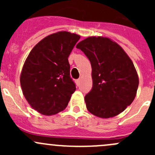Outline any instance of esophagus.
I'll return each instance as SVG.
<instances>
[{
	"instance_id": "obj_1",
	"label": "esophagus",
	"mask_w": 155,
	"mask_h": 155,
	"mask_svg": "<svg viewBox=\"0 0 155 155\" xmlns=\"http://www.w3.org/2000/svg\"><path fill=\"white\" fill-rule=\"evenodd\" d=\"M76 84L78 87L80 85V79H76Z\"/></svg>"
}]
</instances>
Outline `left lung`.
I'll return each mask as SVG.
<instances>
[{"label": "left lung", "instance_id": "1", "mask_svg": "<svg viewBox=\"0 0 155 155\" xmlns=\"http://www.w3.org/2000/svg\"><path fill=\"white\" fill-rule=\"evenodd\" d=\"M90 61L92 88L85 95L87 110L100 118L118 115L136 97L139 78L125 51L107 37H87L76 46Z\"/></svg>", "mask_w": 155, "mask_h": 155}]
</instances>
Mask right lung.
<instances>
[{
    "mask_svg": "<svg viewBox=\"0 0 155 155\" xmlns=\"http://www.w3.org/2000/svg\"><path fill=\"white\" fill-rule=\"evenodd\" d=\"M79 39L67 31L51 34L33 48L25 62L20 77L23 94L43 115L64 110L76 91L68 57Z\"/></svg>",
    "mask_w": 155,
    "mask_h": 155,
    "instance_id": "obj_1",
    "label": "right lung"
}]
</instances>
